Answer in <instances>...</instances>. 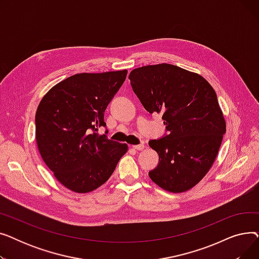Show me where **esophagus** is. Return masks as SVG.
<instances>
[{
	"label": "esophagus",
	"instance_id": "obj_1",
	"mask_svg": "<svg viewBox=\"0 0 259 259\" xmlns=\"http://www.w3.org/2000/svg\"><path fill=\"white\" fill-rule=\"evenodd\" d=\"M133 148H134V149H137V150H139V151H141V150H143V149H145V145H144V144L135 145V146H133Z\"/></svg>",
	"mask_w": 259,
	"mask_h": 259
}]
</instances>
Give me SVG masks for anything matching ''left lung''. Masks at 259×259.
Segmentation results:
<instances>
[{"label":"left lung","mask_w":259,"mask_h":259,"mask_svg":"<svg viewBox=\"0 0 259 259\" xmlns=\"http://www.w3.org/2000/svg\"><path fill=\"white\" fill-rule=\"evenodd\" d=\"M129 79L146 110L162 114L168 132L149 142L158 154L149 176L169 192L193 188L212 167L226 133L213 87L201 75L165 63L133 69Z\"/></svg>","instance_id":"left-lung-1"}]
</instances>
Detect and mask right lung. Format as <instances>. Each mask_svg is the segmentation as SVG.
Instances as JSON below:
<instances>
[{
	"mask_svg": "<svg viewBox=\"0 0 259 259\" xmlns=\"http://www.w3.org/2000/svg\"><path fill=\"white\" fill-rule=\"evenodd\" d=\"M127 72L74 74L53 86L38 104L39 154L56 179L73 192H91L106 183L128 150L127 144L98 133L106 126L105 110Z\"/></svg>",
	"mask_w": 259,
	"mask_h": 259,
	"instance_id": "1",
	"label": "right lung"
}]
</instances>
